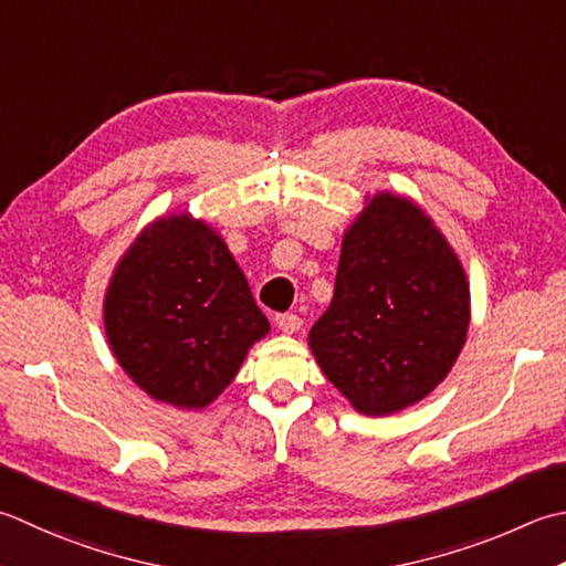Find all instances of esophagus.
I'll list each match as a JSON object with an SVG mask.
<instances>
[{
	"label": "esophagus",
	"mask_w": 566,
	"mask_h": 566,
	"mask_svg": "<svg viewBox=\"0 0 566 566\" xmlns=\"http://www.w3.org/2000/svg\"><path fill=\"white\" fill-rule=\"evenodd\" d=\"M274 324L282 331V334H296V331L302 328V318H298L296 314H276Z\"/></svg>",
	"instance_id": "esophagus-1"
}]
</instances>
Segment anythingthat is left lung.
I'll use <instances>...</instances> for the list:
<instances>
[{
    "label": "left lung",
    "instance_id": "left-lung-1",
    "mask_svg": "<svg viewBox=\"0 0 566 566\" xmlns=\"http://www.w3.org/2000/svg\"><path fill=\"white\" fill-rule=\"evenodd\" d=\"M469 324V280L449 240L412 198L378 191L343 232L334 298L308 346L356 412L385 417L447 378Z\"/></svg>",
    "mask_w": 566,
    "mask_h": 566
}]
</instances>
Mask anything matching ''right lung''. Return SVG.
Masks as SVG:
<instances>
[{
    "label": "right lung",
    "instance_id": "right-lung-1",
    "mask_svg": "<svg viewBox=\"0 0 566 566\" xmlns=\"http://www.w3.org/2000/svg\"><path fill=\"white\" fill-rule=\"evenodd\" d=\"M103 324L132 382L179 409L213 402L270 334L226 240L186 210L154 220L122 254Z\"/></svg>",
    "mask_w": 566,
    "mask_h": 566
}]
</instances>
